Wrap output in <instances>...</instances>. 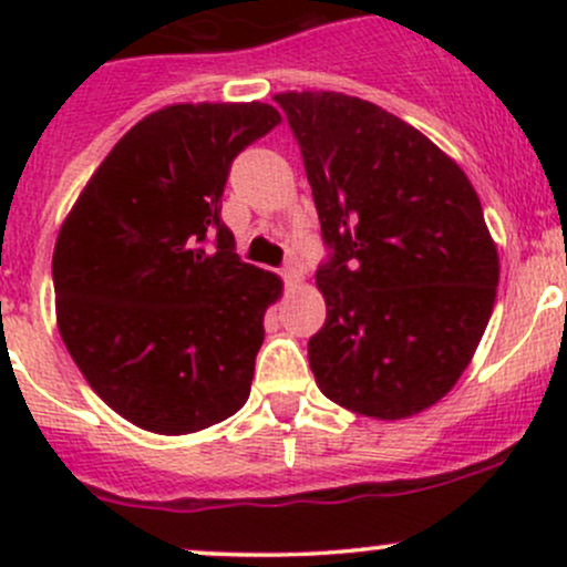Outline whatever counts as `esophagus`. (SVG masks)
<instances>
[{"mask_svg":"<svg viewBox=\"0 0 567 567\" xmlns=\"http://www.w3.org/2000/svg\"><path fill=\"white\" fill-rule=\"evenodd\" d=\"M282 279H285V285H288V288H296V285L301 282V268L296 266V262H288V266L282 268Z\"/></svg>","mask_w":567,"mask_h":567,"instance_id":"obj_1","label":"esophagus"}]
</instances>
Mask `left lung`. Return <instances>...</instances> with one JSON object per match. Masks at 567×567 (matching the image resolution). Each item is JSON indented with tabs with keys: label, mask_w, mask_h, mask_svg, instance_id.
I'll list each match as a JSON object with an SVG mask.
<instances>
[{
	"label": "left lung",
	"mask_w": 567,
	"mask_h": 567,
	"mask_svg": "<svg viewBox=\"0 0 567 567\" xmlns=\"http://www.w3.org/2000/svg\"><path fill=\"white\" fill-rule=\"evenodd\" d=\"M305 158L329 260L310 368L337 405L403 420L439 403L494 310L499 255L468 177L414 125L342 93L274 95Z\"/></svg>",
	"instance_id": "8db88e82"
}]
</instances>
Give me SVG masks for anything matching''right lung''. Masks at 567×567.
Wrapping results in <instances>:
<instances>
[{
    "mask_svg": "<svg viewBox=\"0 0 567 567\" xmlns=\"http://www.w3.org/2000/svg\"><path fill=\"white\" fill-rule=\"evenodd\" d=\"M279 120L260 101L158 109L62 221L51 260L62 342L109 409L145 431H203L247 403L282 282L236 255L221 194L233 158Z\"/></svg>",
    "mask_w": 567,
    "mask_h": 567,
    "instance_id": "obj_1",
    "label": "right lung"
}]
</instances>
